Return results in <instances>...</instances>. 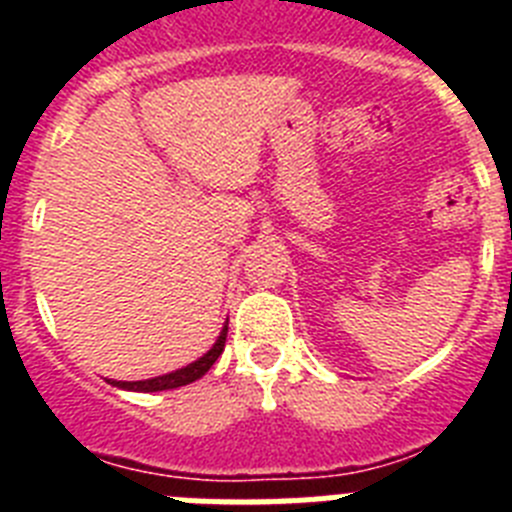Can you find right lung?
Masks as SVG:
<instances>
[{
    "label": "right lung",
    "mask_w": 512,
    "mask_h": 512,
    "mask_svg": "<svg viewBox=\"0 0 512 512\" xmlns=\"http://www.w3.org/2000/svg\"><path fill=\"white\" fill-rule=\"evenodd\" d=\"M225 338H228V325L223 328V333L217 336L215 346L207 351L202 359H197L194 364L184 366L179 372H171L164 374V377H156V379H146V382H112L115 387H122V390H135V392H164V390H176V387H184V384H192L197 382L200 377H205L210 372V366L215 364L217 356L223 354L225 348Z\"/></svg>",
    "instance_id": "1"
}]
</instances>
